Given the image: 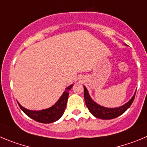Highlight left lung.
Here are the masks:
<instances>
[{"label":"left lung","mask_w":147,"mask_h":147,"mask_svg":"<svg viewBox=\"0 0 147 147\" xmlns=\"http://www.w3.org/2000/svg\"><path fill=\"white\" fill-rule=\"evenodd\" d=\"M83 87H84V99H85L86 105L88 111L95 117L102 119H111L116 118V117H118L120 115L125 113L133 103L135 99V94H136V93H135L133 97L122 106H120L119 108H108L101 106V105L95 102L94 100H92L91 96L88 94V90L86 89L85 86Z\"/></svg>","instance_id":"8db88e82"}]
</instances>
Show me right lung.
Here are the masks:
<instances>
[{
    "mask_svg": "<svg viewBox=\"0 0 147 147\" xmlns=\"http://www.w3.org/2000/svg\"><path fill=\"white\" fill-rule=\"evenodd\" d=\"M72 86L73 84L67 87L59 100L52 107L47 108V109L36 111H31V110H28L23 108L19 102H18V105L21 110L28 116L38 122L45 123V124L54 122V121L59 120L64 113L66 106H67V100H68L69 91L71 89Z\"/></svg>",
    "mask_w": 147,
    "mask_h": 147,
    "instance_id": "add662e5",
    "label": "right lung"
}]
</instances>
